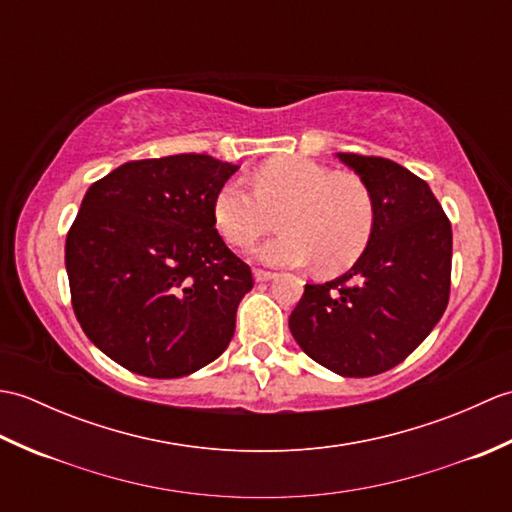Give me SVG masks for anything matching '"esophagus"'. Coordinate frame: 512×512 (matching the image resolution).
<instances>
[{
	"label": "esophagus",
	"mask_w": 512,
	"mask_h": 512,
	"mask_svg": "<svg viewBox=\"0 0 512 512\" xmlns=\"http://www.w3.org/2000/svg\"><path fill=\"white\" fill-rule=\"evenodd\" d=\"M255 281L259 284H264V281H273L277 277V273H270V270H262V268H255Z\"/></svg>",
	"instance_id": "esophagus-1"
}]
</instances>
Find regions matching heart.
Listing matches in <instances>:
<instances>
[{"mask_svg":"<svg viewBox=\"0 0 512 512\" xmlns=\"http://www.w3.org/2000/svg\"><path fill=\"white\" fill-rule=\"evenodd\" d=\"M277 213L281 233L257 250L268 266H317L339 273L363 255L376 226V200L352 171H334L319 160L279 156L259 165L244 182L217 189L213 220L233 248L246 250L262 237Z\"/></svg>","mask_w":512,"mask_h":512,"instance_id":"b5f03b06","label":"heart"}]
</instances>
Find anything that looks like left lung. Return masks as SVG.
Instances as JSON below:
<instances>
[{
	"label": "left lung",
	"mask_w": 512,
	"mask_h": 512,
	"mask_svg": "<svg viewBox=\"0 0 512 512\" xmlns=\"http://www.w3.org/2000/svg\"><path fill=\"white\" fill-rule=\"evenodd\" d=\"M339 158L374 193V235L345 275L306 284L288 323L312 361L367 378L405 361L447 310L453 235L416 173L380 156Z\"/></svg>",
	"instance_id": "8db88e82"
}]
</instances>
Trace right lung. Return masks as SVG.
<instances>
[{"mask_svg":"<svg viewBox=\"0 0 512 512\" xmlns=\"http://www.w3.org/2000/svg\"><path fill=\"white\" fill-rule=\"evenodd\" d=\"M237 165L204 154L125 162L85 193L65 239L76 319L125 369L180 378L220 356L253 273L213 220Z\"/></svg>","mask_w":512,"mask_h":512,"instance_id":"obj_1","label":"right lung"}]
</instances>
